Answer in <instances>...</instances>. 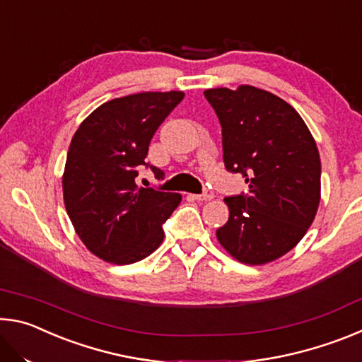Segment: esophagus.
Here are the masks:
<instances>
[{
	"label": "esophagus",
	"instance_id": "esophagus-1",
	"mask_svg": "<svg viewBox=\"0 0 362 362\" xmlns=\"http://www.w3.org/2000/svg\"><path fill=\"white\" fill-rule=\"evenodd\" d=\"M193 198L196 201H211L214 198V192H211V189H206L203 194H194Z\"/></svg>",
	"mask_w": 362,
	"mask_h": 362
}]
</instances>
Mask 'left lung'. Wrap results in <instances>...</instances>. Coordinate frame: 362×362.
Returning a JSON list of instances; mask_svg holds the SVG:
<instances>
[{
  "instance_id": "obj_1",
  "label": "left lung",
  "mask_w": 362,
  "mask_h": 362,
  "mask_svg": "<svg viewBox=\"0 0 362 362\" xmlns=\"http://www.w3.org/2000/svg\"><path fill=\"white\" fill-rule=\"evenodd\" d=\"M222 126L225 168L241 174L249 194L226 198L230 216L217 240L233 259L265 265L293 249L321 201V159L297 110L249 84L206 89Z\"/></svg>"
}]
</instances>
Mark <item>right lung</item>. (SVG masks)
Returning a JSON list of instances; mask_svg holds the SVG:
<instances>
[{"label":"right lung","instance_id":"add662e5","mask_svg":"<svg viewBox=\"0 0 362 362\" xmlns=\"http://www.w3.org/2000/svg\"><path fill=\"white\" fill-rule=\"evenodd\" d=\"M182 90L139 93L108 100L73 136L62 175L66 214L83 244L100 260L129 265L161 246L163 223L182 194L136 183L148 145ZM158 177L163 170L150 166Z\"/></svg>","mask_w":362,"mask_h":362}]
</instances>
